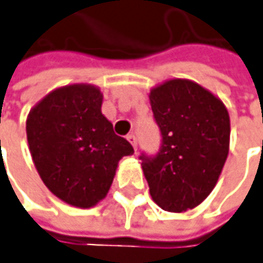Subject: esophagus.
Wrapping results in <instances>:
<instances>
[{
    "label": "esophagus",
    "instance_id": "esophagus-1",
    "mask_svg": "<svg viewBox=\"0 0 263 263\" xmlns=\"http://www.w3.org/2000/svg\"><path fill=\"white\" fill-rule=\"evenodd\" d=\"M126 139L129 141V144H131V145L134 146V149L137 151V146H138V142H137V138H135V135H134V134H131V135H128V137H126Z\"/></svg>",
    "mask_w": 263,
    "mask_h": 263
}]
</instances>
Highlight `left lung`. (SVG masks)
I'll return each mask as SVG.
<instances>
[{
  "label": "left lung",
  "instance_id": "obj_1",
  "mask_svg": "<svg viewBox=\"0 0 263 263\" xmlns=\"http://www.w3.org/2000/svg\"><path fill=\"white\" fill-rule=\"evenodd\" d=\"M162 145L145 155L142 171L149 194L165 212L183 213L213 192L229 154L230 118L206 87L189 79H168L149 90Z\"/></svg>",
  "mask_w": 263,
  "mask_h": 263
}]
</instances>
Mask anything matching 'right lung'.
Wrapping results in <instances>:
<instances>
[{
  "mask_svg": "<svg viewBox=\"0 0 263 263\" xmlns=\"http://www.w3.org/2000/svg\"><path fill=\"white\" fill-rule=\"evenodd\" d=\"M103 95L89 83L56 87L26 122L28 149L44 185L64 203L96 206L108 194L118 162L134 148L102 114Z\"/></svg>",
  "mask_w": 263,
  "mask_h": 263,
  "instance_id": "obj_1",
  "label": "right lung"
}]
</instances>
